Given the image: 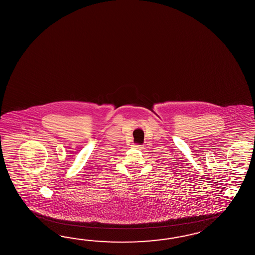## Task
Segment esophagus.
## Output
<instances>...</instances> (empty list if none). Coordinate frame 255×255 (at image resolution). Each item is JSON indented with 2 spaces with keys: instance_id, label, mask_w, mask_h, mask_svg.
Returning <instances> with one entry per match:
<instances>
[{
  "instance_id": "obj_1",
  "label": "esophagus",
  "mask_w": 255,
  "mask_h": 255,
  "mask_svg": "<svg viewBox=\"0 0 255 255\" xmlns=\"http://www.w3.org/2000/svg\"><path fill=\"white\" fill-rule=\"evenodd\" d=\"M132 146H133V148H135V149H138V150L143 149V145H140V144H133V145H132Z\"/></svg>"
}]
</instances>
